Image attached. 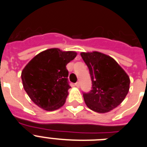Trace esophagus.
<instances>
[{"label": "esophagus", "instance_id": "1", "mask_svg": "<svg viewBox=\"0 0 147 147\" xmlns=\"http://www.w3.org/2000/svg\"><path fill=\"white\" fill-rule=\"evenodd\" d=\"M75 85H76V87H77V88H79V87H80V82H76L75 83Z\"/></svg>", "mask_w": 147, "mask_h": 147}]
</instances>
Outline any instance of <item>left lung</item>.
Masks as SVG:
<instances>
[{"label": "left lung", "instance_id": "8db88e82", "mask_svg": "<svg viewBox=\"0 0 147 147\" xmlns=\"http://www.w3.org/2000/svg\"><path fill=\"white\" fill-rule=\"evenodd\" d=\"M80 54L89 68L93 88L90 93H83L85 104L98 113L110 112L124 101L129 92V76L109 55L98 51Z\"/></svg>", "mask_w": 147, "mask_h": 147}]
</instances>
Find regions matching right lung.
I'll return each mask as SVG.
<instances>
[{"instance_id":"add662e5","label":"right lung","mask_w":147,"mask_h":147,"mask_svg":"<svg viewBox=\"0 0 147 147\" xmlns=\"http://www.w3.org/2000/svg\"><path fill=\"white\" fill-rule=\"evenodd\" d=\"M77 55L76 51L53 48L39 53L21 73L24 90L32 102L47 111L65 105L71 88L66 65Z\"/></svg>"}]
</instances>
